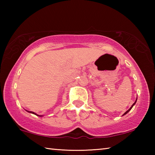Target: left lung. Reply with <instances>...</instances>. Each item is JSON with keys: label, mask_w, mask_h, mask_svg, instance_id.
Segmentation results:
<instances>
[{"label": "left lung", "mask_w": 155, "mask_h": 155, "mask_svg": "<svg viewBox=\"0 0 155 155\" xmlns=\"http://www.w3.org/2000/svg\"><path fill=\"white\" fill-rule=\"evenodd\" d=\"M136 101H137V99H136V101H135V103H133V105H132V106H131V107H130V109H128V111H126V112H125V113H124V115H125V114H127V113H128V111H130V109H132V107H133V105H134V104H135V103H136Z\"/></svg>", "instance_id": "left-lung-1"}]
</instances>
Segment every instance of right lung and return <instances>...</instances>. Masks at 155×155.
I'll return each instance as SVG.
<instances>
[{"label": "right lung", "mask_w": 155, "mask_h": 155, "mask_svg": "<svg viewBox=\"0 0 155 155\" xmlns=\"http://www.w3.org/2000/svg\"><path fill=\"white\" fill-rule=\"evenodd\" d=\"M28 112H30V113H32V114H35V113L34 112H32V111H28ZM36 115V114H35ZM38 115V116H40V115Z\"/></svg>", "instance_id": "right-lung-1"}]
</instances>
